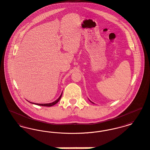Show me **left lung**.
Listing matches in <instances>:
<instances>
[{
  "instance_id": "8db88e82",
  "label": "left lung",
  "mask_w": 150,
  "mask_h": 150,
  "mask_svg": "<svg viewBox=\"0 0 150 150\" xmlns=\"http://www.w3.org/2000/svg\"><path fill=\"white\" fill-rule=\"evenodd\" d=\"M90 100V102H91V100ZM92 103H93V102H92Z\"/></svg>"
}]
</instances>
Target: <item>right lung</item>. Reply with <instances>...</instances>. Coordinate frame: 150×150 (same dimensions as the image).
I'll return each mask as SVG.
<instances>
[{"label": "right lung", "instance_id": "right-lung-1", "mask_svg": "<svg viewBox=\"0 0 150 150\" xmlns=\"http://www.w3.org/2000/svg\"><path fill=\"white\" fill-rule=\"evenodd\" d=\"M62 93H61V94L60 95V97H59V98L57 99V100H56L55 101H54V102H52V103H33V102H30L31 103H33V104H35V105H39V106H47V107H50V106H53V105H54L55 104H56L59 100H60V99H61V97H62Z\"/></svg>", "mask_w": 150, "mask_h": 150}]
</instances>
